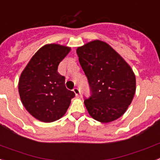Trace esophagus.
Wrapping results in <instances>:
<instances>
[{
	"label": "esophagus",
	"mask_w": 160,
	"mask_h": 160,
	"mask_svg": "<svg viewBox=\"0 0 160 160\" xmlns=\"http://www.w3.org/2000/svg\"><path fill=\"white\" fill-rule=\"evenodd\" d=\"M72 91H73V92L75 93V96H77V97H79V96H81V92H80V90H79L78 88H73V90H72Z\"/></svg>",
	"instance_id": "esophagus-1"
}]
</instances>
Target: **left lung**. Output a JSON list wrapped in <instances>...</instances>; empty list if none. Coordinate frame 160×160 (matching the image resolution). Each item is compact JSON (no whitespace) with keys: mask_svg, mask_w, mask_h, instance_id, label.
Returning <instances> with one entry per match:
<instances>
[{"mask_svg":"<svg viewBox=\"0 0 160 160\" xmlns=\"http://www.w3.org/2000/svg\"><path fill=\"white\" fill-rule=\"evenodd\" d=\"M77 54L92 92L84 101L89 114L104 123L118 119L136 92V76L131 66L103 41H92L78 47Z\"/></svg>","mask_w":160,"mask_h":160,"instance_id":"1","label":"left lung"}]
</instances>
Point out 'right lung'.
<instances>
[{"label":"right lung","mask_w":160,"mask_h":160,"mask_svg":"<svg viewBox=\"0 0 160 160\" xmlns=\"http://www.w3.org/2000/svg\"><path fill=\"white\" fill-rule=\"evenodd\" d=\"M71 48L59 44L41 47L28 63L18 80V93L28 112L41 122H51L65 114L74 92L65 87L58 65Z\"/></svg>","instance_id":"add662e5"}]
</instances>
